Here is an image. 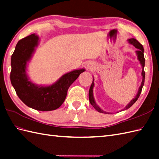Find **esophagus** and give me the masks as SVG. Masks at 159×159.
<instances>
[{
    "label": "esophagus",
    "mask_w": 159,
    "mask_h": 159,
    "mask_svg": "<svg viewBox=\"0 0 159 159\" xmlns=\"http://www.w3.org/2000/svg\"><path fill=\"white\" fill-rule=\"evenodd\" d=\"M88 69H90V67H89V66H88Z\"/></svg>",
    "instance_id": "1"
}]
</instances>
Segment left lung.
I'll use <instances>...</instances> for the list:
<instances>
[{"label": "left lung", "mask_w": 159, "mask_h": 159, "mask_svg": "<svg viewBox=\"0 0 159 159\" xmlns=\"http://www.w3.org/2000/svg\"><path fill=\"white\" fill-rule=\"evenodd\" d=\"M127 41H128V42H129L130 44H132L135 48H138V50H136V51H135V53H136V55H137V57H138V60L140 61V63L141 66H142V70L141 75H142V80L140 86L139 87L138 92H137V94H136V95H135V97L132 100H130V102L127 104V105L125 107L124 109L121 110V111H124V110H126V109H128L129 108H130L135 102L137 101V100L138 99L139 96H140V95L141 94L142 88H143V86H144V80H145V72L144 71V66H145V59H144V48H143L142 45L140 43V42H139L137 40H135V38H130V39L127 40ZM94 77H93L92 83V85H91V86H90V90H89V100H90V104H92V105L93 106V107H94L96 111L99 112V113H107V114H109L110 113V114H111V113H109V112H106V111H104V110H102L101 108H100L98 105L97 103H96V100L94 99V93H93V89H94ZM117 113H118V112H117Z\"/></svg>", "instance_id": "left-lung-1"}]
</instances>
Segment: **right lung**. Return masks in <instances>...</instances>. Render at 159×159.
Returning a JSON list of instances; mask_svg holds the SVG:
<instances>
[{
    "label": "right lung",
    "mask_w": 159,
    "mask_h": 159,
    "mask_svg": "<svg viewBox=\"0 0 159 159\" xmlns=\"http://www.w3.org/2000/svg\"><path fill=\"white\" fill-rule=\"evenodd\" d=\"M40 41V37L33 34L17 42L11 56V82L19 98L28 107L37 111H53L61 106L66 98L69 86L86 69L67 72L52 84L34 83L27 71Z\"/></svg>",
    "instance_id": "right-lung-1"
}]
</instances>
